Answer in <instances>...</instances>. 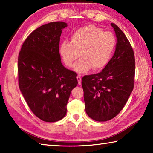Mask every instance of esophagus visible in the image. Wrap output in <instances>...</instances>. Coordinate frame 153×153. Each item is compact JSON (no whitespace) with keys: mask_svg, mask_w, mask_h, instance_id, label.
I'll list each match as a JSON object with an SVG mask.
<instances>
[{"mask_svg":"<svg viewBox=\"0 0 153 153\" xmlns=\"http://www.w3.org/2000/svg\"><path fill=\"white\" fill-rule=\"evenodd\" d=\"M77 82H78V84L81 85V84H82V78H81V76H80V75H78V76H77Z\"/></svg>","mask_w":153,"mask_h":153,"instance_id":"esophagus-1","label":"esophagus"}]
</instances>
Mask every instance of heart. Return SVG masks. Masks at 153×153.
<instances>
[{
    "instance_id": "1",
    "label": "heart",
    "mask_w": 153,
    "mask_h": 153,
    "mask_svg": "<svg viewBox=\"0 0 153 153\" xmlns=\"http://www.w3.org/2000/svg\"><path fill=\"white\" fill-rule=\"evenodd\" d=\"M116 38L112 33L103 32L95 25H85L72 33L71 42L64 41L59 46V55L67 67L73 66L74 70L85 73L92 68L100 69L107 65L115 50Z\"/></svg>"
}]
</instances>
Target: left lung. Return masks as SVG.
Wrapping results in <instances>:
<instances>
[{
  "mask_svg": "<svg viewBox=\"0 0 153 153\" xmlns=\"http://www.w3.org/2000/svg\"><path fill=\"white\" fill-rule=\"evenodd\" d=\"M114 55L101 72L82 77L85 109L97 121L110 120L120 113L134 88L135 58L128 38L117 25Z\"/></svg>",
  "mask_w": 153,
  "mask_h": 153,
  "instance_id": "left-lung-1",
  "label": "left lung"
}]
</instances>
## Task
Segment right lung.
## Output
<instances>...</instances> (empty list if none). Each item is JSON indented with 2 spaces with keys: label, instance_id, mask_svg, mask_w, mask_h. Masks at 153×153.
<instances>
[{
  "label": "right lung",
  "instance_id": "right-lung-1",
  "mask_svg": "<svg viewBox=\"0 0 153 153\" xmlns=\"http://www.w3.org/2000/svg\"><path fill=\"white\" fill-rule=\"evenodd\" d=\"M63 22L41 25L24 41L18 56L19 86L27 104L41 120L55 122L67 113L77 75L65 68L59 55Z\"/></svg>",
  "mask_w": 153,
  "mask_h": 153
}]
</instances>
